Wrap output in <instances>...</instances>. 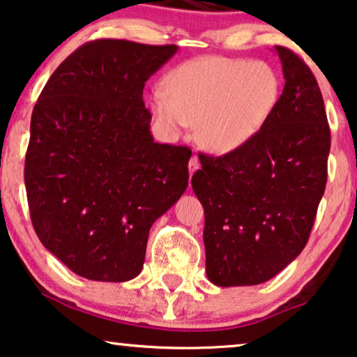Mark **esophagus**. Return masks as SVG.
<instances>
[{
    "instance_id": "34e87169",
    "label": "esophagus",
    "mask_w": 357,
    "mask_h": 357,
    "mask_svg": "<svg viewBox=\"0 0 357 357\" xmlns=\"http://www.w3.org/2000/svg\"><path fill=\"white\" fill-rule=\"evenodd\" d=\"M198 169H199V160H198L197 155H192V159H190V162H188V172H190V175H193Z\"/></svg>"
}]
</instances>
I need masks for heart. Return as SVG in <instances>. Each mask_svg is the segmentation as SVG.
I'll list each match as a JSON object with an SVG mask.
<instances>
[{"instance_id":"b5f03b06","label":"heart","mask_w":357,"mask_h":357,"mask_svg":"<svg viewBox=\"0 0 357 357\" xmlns=\"http://www.w3.org/2000/svg\"><path fill=\"white\" fill-rule=\"evenodd\" d=\"M281 94V76L270 63L203 56L170 71L165 91H155L151 104L165 128L197 126L198 144L224 155L261 133Z\"/></svg>"}]
</instances>
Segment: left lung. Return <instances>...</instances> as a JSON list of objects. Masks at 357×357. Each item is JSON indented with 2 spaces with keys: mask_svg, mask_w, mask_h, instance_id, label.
Returning a JSON list of instances; mask_svg holds the SVG:
<instances>
[{
  "mask_svg": "<svg viewBox=\"0 0 357 357\" xmlns=\"http://www.w3.org/2000/svg\"><path fill=\"white\" fill-rule=\"evenodd\" d=\"M284 76L280 105L236 153L202 155L192 187L204 208L206 276L221 287L261 284L304 250L326 185L330 128L309 66L275 47Z\"/></svg>",
  "mask_w": 357,
  "mask_h": 357,
  "instance_id": "left-lung-1",
  "label": "left lung"
}]
</instances>
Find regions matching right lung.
I'll return each instance as SVG.
<instances>
[{
	"instance_id": "add662e5",
	"label": "right lung",
	"mask_w": 357,
	"mask_h": 357,
	"mask_svg": "<svg viewBox=\"0 0 357 357\" xmlns=\"http://www.w3.org/2000/svg\"><path fill=\"white\" fill-rule=\"evenodd\" d=\"M177 50L89 42L56 68L33 107L24 169L33 229L87 280L138 276L151 226L187 190L192 151L155 143L143 102L144 82Z\"/></svg>"
}]
</instances>
